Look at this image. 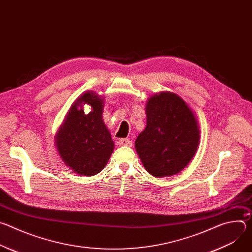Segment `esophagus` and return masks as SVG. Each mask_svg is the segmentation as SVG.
Segmentation results:
<instances>
[{"label":"esophagus","mask_w":252,"mask_h":252,"mask_svg":"<svg viewBox=\"0 0 252 252\" xmlns=\"http://www.w3.org/2000/svg\"><path fill=\"white\" fill-rule=\"evenodd\" d=\"M132 145L131 141L127 138H121L119 139V146L120 147H130Z\"/></svg>","instance_id":"1"}]
</instances>
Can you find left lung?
Listing matches in <instances>:
<instances>
[{"instance_id": "obj_1", "label": "left lung", "mask_w": 252, "mask_h": 252, "mask_svg": "<svg viewBox=\"0 0 252 252\" xmlns=\"http://www.w3.org/2000/svg\"><path fill=\"white\" fill-rule=\"evenodd\" d=\"M146 112L147 126L135 139L136 153L150 174L174 175L196 153L200 137L197 120L188 103L170 92L152 95Z\"/></svg>"}]
</instances>
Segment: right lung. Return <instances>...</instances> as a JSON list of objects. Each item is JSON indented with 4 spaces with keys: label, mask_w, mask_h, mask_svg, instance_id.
Segmentation results:
<instances>
[{
    "label": "right lung",
    "mask_w": 252,
    "mask_h": 252,
    "mask_svg": "<svg viewBox=\"0 0 252 252\" xmlns=\"http://www.w3.org/2000/svg\"><path fill=\"white\" fill-rule=\"evenodd\" d=\"M87 103L92 111L88 115L81 106ZM103 98L94 92L79 96L56 135L61 158L76 173L91 176L103 169L114 152L115 143L102 121Z\"/></svg>",
    "instance_id": "add662e5"
}]
</instances>
